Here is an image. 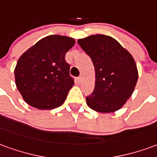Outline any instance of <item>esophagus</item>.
Returning a JSON list of instances; mask_svg holds the SVG:
<instances>
[{
  "label": "esophagus",
  "instance_id": "1",
  "mask_svg": "<svg viewBox=\"0 0 157 157\" xmlns=\"http://www.w3.org/2000/svg\"><path fill=\"white\" fill-rule=\"evenodd\" d=\"M76 81H77V82H78L79 84H80V83H82V76H79L78 78L76 79Z\"/></svg>",
  "mask_w": 157,
  "mask_h": 157
}]
</instances>
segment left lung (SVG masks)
Segmentation results:
<instances>
[{"label": "left lung", "mask_w": 157, "mask_h": 157, "mask_svg": "<svg viewBox=\"0 0 157 157\" xmlns=\"http://www.w3.org/2000/svg\"><path fill=\"white\" fill-rule=\"evenodd\" d=\"M77 42L95 67V89L86 104L98 113L116 112L131 97L138 81L133 56L110 36L96 34Z\"/></svg>", "instance_id": "8db88e82"}]
</instances>
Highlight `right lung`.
<instances>
[{
  "instance_id": "add662e5",
  "label": "right lung",
  "mask_w": 157,
  "mask_h": 157,
  "mask_svg": "<svg viewBox=\"0 0 157 157\" xmlns=\"http://www.w3.org/2000/svg\"><path fill=\"white\" fill-rule=\"evenodd\" d=\"M75 39L61 35L44 37L22 54L15 70L17 88L29 105L41 110L61 106L74 86L65 54Z\"/></svg>"
}]
</instances>
